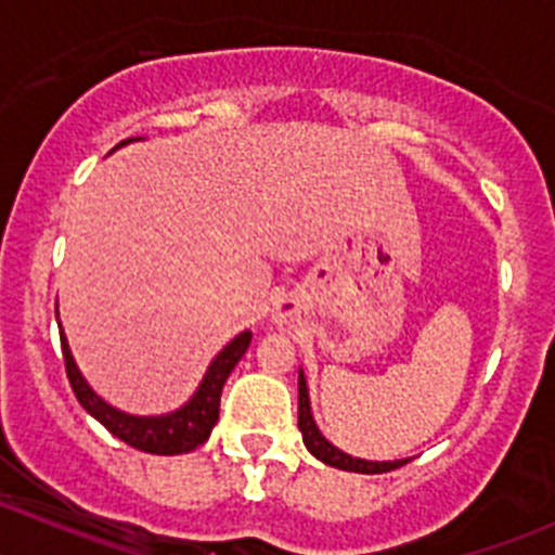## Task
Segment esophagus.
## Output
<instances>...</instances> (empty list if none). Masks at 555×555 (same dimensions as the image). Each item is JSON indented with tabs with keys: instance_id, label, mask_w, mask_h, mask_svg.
<instances>
[{
	"instance_id": "esophagus-1",
	"label": "esophagus",
	"mask_w": 555,
	"mask_h": 555,
	"mask_svg": "<svg viewBox=\"0 0 555 555\" xmlns=\"http://www.w3.org/2000/svg\"><path fill=\"white\" fill-rule=\"evenodd\" d=\"M293 319H295V306H289V304H279L276 311H273V322H279V324H287V322H293Z\"/></svg>"
}]
</instances>
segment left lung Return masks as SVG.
I'll list each match as a JSON object with an SVG mask.
<instances>
[{
    "instance_id": "left-lung-1",
    "label": "left lung",
    "mask_w": 555,
    "mask_h": 555,
    "mask_svg": "<svg viewBox=\"0 0 555 555\" xmlns=\"http://www.w3.org/2000/svg\"><path fill=\"white\" fill-rule=\"evenodd\" d=\"M298 429L304 435L306 449L311 451V456H317L319 462L330 464V467L346 469V473H362V475H376V473H389V469L402 467L411 459H395V462H371V459L351 456V453L340 451L338 446L330 443L322 435V429L313 422L311 400H309V384H306L304 367L298 371Z\"/></svg>"
}]
</instances>
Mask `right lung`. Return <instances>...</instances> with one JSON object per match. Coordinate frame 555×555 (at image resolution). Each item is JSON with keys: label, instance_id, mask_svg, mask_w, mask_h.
<instances>
[{"label": "right lung", "instance_id": "obj_1", "mask_svg": "<svg viewBox=\"0 0 555 555\" xmlns=\"http://www.w3.org/2000/svg\"><path fill=\"white\" fill-rule=\"evenodd\" d=\"M139 142L137 139H126V142L117 144L115 150L126 147V144ZM112 150V153H115ZM59 313V311H55ZM61 333V351H64L66 362V376H69L72 391L80 400V405L96 418L99 424H104L115 438H120L122 443L133 446V449L144 453H158V456H173V453H188L195 451L201 443H206L215 429L217 418H220V395L222 386H225L228 376H231L233 367L238 365V360L246 354L251 344V330L238 333L231 344L222 346L220 354L209 362L204 378H201L198 389L193 391L184 405H179L177 411L160 413V416H137V413H126L120 408L109 405L99 391H93V386L86 382V376L77 367L75 357H72L69 340H66L64 327L59 322Z\"/></svg>", "mask_w": 555, "mask_h": 555}]
</instances>
